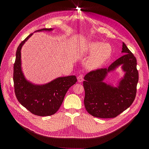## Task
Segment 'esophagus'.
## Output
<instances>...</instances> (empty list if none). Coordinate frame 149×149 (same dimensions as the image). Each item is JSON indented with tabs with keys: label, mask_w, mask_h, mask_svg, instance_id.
I'll use <instances>...</instances> for the list:
<instances>
[{
	"label": "esophagus",
	"mask_w": 149,
	"mask_h": 149,
	"mask_svg": "<svg viewBox=\"0 0 149 149\" xmlns=\"http://www.w3.org/2000/svg\"><path fill=\"white\" fill-rule=\"evenodd\" d=\"M77 80L79 83H81L83 81V76L82 75H80L79 76H78L77 77Z\"/></svg>",
	"instance_id": "1"
}]
</instances>
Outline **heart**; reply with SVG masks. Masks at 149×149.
Masks as SVG:
<instances>
[{"label": "heart", "mask_w": 149, "mask_h": 149, "mask_svg": "<svg viewBox=\"0 0 149 149\" xmlns=\"http://www.w3.org/2000/svg\"><path fill=\"white\" fill-rule=\"evenodd\" d=\"M85 55H91L86 61V66L89 69H96L102 66L111 57L112 53L111 46L98 41H90L85 43L81 49Z\"/></svg>", "instance_id": "1"}]
</instances>
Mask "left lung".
I'll use <instances>...</instances> for the list:
<instances>
[{
	"mask_svg": "<svg viewBox=\"0 0 149 149\" xmlns=\"http://www.w3.org/2000/svg\"><path fill=\"white\" fill-rule=\"evenodd\" d=\"M122 57L108 68L93 70L84 77V106L91 115L100 118H115L129 107L134 102L138 82L136 59L124 43ZM122 66L125 73L116 87L104 81L107 74Z\"/></svg>",
	"mask_w": 149,
	"mask_h": 149,
	"instance_id": "1",
	"label": "left lung"
}]
</instances>
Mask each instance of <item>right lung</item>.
<instances>
[{"instance_id":"add662e5","label":"right lung","mask_w":149,"mask_h":149,"mask_svg":"<svg viewBox=\"0 0 149 149\" xmlns=\"http://www.w3.org/2000/svg\"><path fill=\"white\" fill-rule=\"evenodd\" d=\"M53 29L43 28L36 32L51 31ZM33 34L29 35L21 42L16 51L13 73L15 94L19 102L33 114L41 116H50L57 112L67 91L77 80L76 76L70 75L58 77L44 84H36L26 79L22 69L21 49Z\"/></svg>"}]
</instances>
